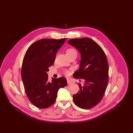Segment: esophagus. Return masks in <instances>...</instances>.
<instances>
[{
	"label": "esophagus",
	"instance_id": "obj_1",
	"mask_svg": "<svg viewBox=\"0 0 133 133\" xmlns=\"http://www.w3.org/2000/svg\"><path fill=\"white\" fill-rule=\"evenodd\" d=\"M67 83H68V84H71V83H72V81H71L70 80H69V79H67Z\"/></svg>",
	"mask_w": 133,
	"mask_h": 133
}]
</instances>
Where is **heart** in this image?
<instances>
[{"label":"heart","instance_id":"heart-1","mask_svg":"<svg viewBox=\"0 0 133 133\" xmlns=\"http://www.w3.org/2000/svg\"><path fill=\"white\" fill-rule=\"evenodd\" d=\"M74 52H76L75 50H74V49H73V48H69L67 51V54H69V53H74ZM63 74H64L66 76H69V75H70L71 72L69 70H68V69H65V70L63 71Z\"/></svg>","mask_w":133,"mask_h":133}]
</instances>
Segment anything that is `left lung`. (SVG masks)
<instances>
[{"instance_id": "1", "label": "left lung", "mask_w": 133, "mask_h": 133, "mask_svg": "<svg viewBox=\"0 0 133 133\" xmlns=\"http://www.w3.org/2000/svg\"><path fill=\"white\" fill-rule=\"evenodd\" d=\"M68 43L78 50L81 60L75 79L85 80L80 90L73 95L74 103L82 109H90L101 100L108 82V64L101 47L91 39H72Z\"/></svg>"}]
</instances>
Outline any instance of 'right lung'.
I'll return each instance as SVG.
<instances>
[{
  "label": "right lung",
  "mask_w": 133,
  "mask_h": 133,
  "mask_svg": "<svg viewBox=\"0 0 133 133\" xmlns=\"http://www.w3.org/2000/svg\"><path fill=\"white\" fill-rule=\"evenodd\" d=\"M66 38L44 39L33 43L27 50L23 61L22 78L30 101L41 109L55 102L58 90L67 84L63 77L48 80V68L54 64L56 54Z\"/></svg>",
  "instance_id": "right-lung-1"
}]
</instances>
